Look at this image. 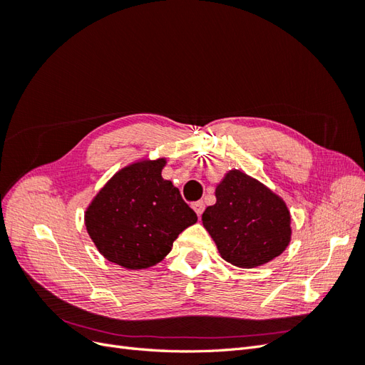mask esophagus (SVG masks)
<instances>
[{
    "label": "esophagus",
    "mask_w": 365,
    "mask_h": 365,
    "mask_svg": "<svg viewBox=\"0 0 365 365\" xmlns=\"http://www.w3.org/2000/svg\"><path fill=\"white\" fill-rule=\"evenodd\" d=\"M193 210L196 212V215L201 217V215H202V212H204V208H205V205H204V202L202 201H197V202H193Z\"/></svg>",
    "instance_id": "1"
}]
</instances>
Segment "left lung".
Instances as JSON below:
<instances>
[{
	"label": "left lung",
	"instance_id": "obj_1",
	"mask_svg": "<svg viewBox=\"0 0 365 365\" xmlns=\"http://www.w3.org/2000/svg\"><path fill=\"white\" fill-rule=\"evenodd\" d=\"M202 224L224 260L256 268L275 259L291 242V215L280 196L240 170H230L216 187V204Z\"/></svg>",
	"mask_w": 365,
	"mask_h": 365
}]
</instances>
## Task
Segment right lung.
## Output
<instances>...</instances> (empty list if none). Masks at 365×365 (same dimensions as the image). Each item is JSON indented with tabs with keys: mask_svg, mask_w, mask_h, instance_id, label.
<instances>
[{
	"mask_svg": "<svg viewBox=\"0 0 365 365\" xmlns=\"http://www.w3.org/2000/svg\"><path fill=\"white\" fill-rule=\"evenodd\" d=\"M164 164L160 158L121 169L88 207V235L109 262L128 269L153 267L197 220L180 190L161 176Z\"/></svg>",
	"mask_w": 365,
	"mask_h": 365,
	"instance_id": "right-lung-1",
	"label": "right lung"
}]
</instances>
